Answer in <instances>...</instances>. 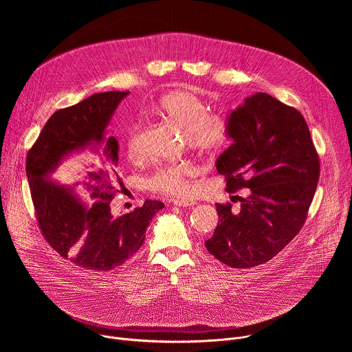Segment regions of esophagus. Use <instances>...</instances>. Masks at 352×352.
Instances as JSON below:
<instances>
[{
    "label": "esophagus",
    "mask_w": 352,
    "mask_h": 352,
    "mask_svg": "<svg viewBox=\"0 0 352 352\" xmlns=\"http://www.w3.org/2000/svg\"><path fill=\"white\" fill-rule=\"evenodd\" d=\"M173 205L174 206H179V208H192L196 204L193 202V200H188V199H174L173 200Z\"/></svg>",
    "instance_id": "1"
}]
</instances>
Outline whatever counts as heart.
<instances>
[{
    "instance_id": "b5f03b06",
    "label": "heart",
    "mask_w": 352,
    "mask_h": 352,
    "mask_svg": "<svg viewBox=\"0 0 352 352\" xmlns=\"http://www.w3.org/2000/svg\"><path fill=\"white\" fill-rule=\"evenodd\" d=\"M153 111L185 131L186 142L200 153L213 155L228 143L230 129L224 117L208 113L206 103L196 93L174 90L162 96ZM124 148L131 162L143 157L142 125L132 124L124 136ZM197 167L192 162L160 163L144 178L148 190L168 196H184L190 190V178Z\"/></svg>"
}]
</instances>
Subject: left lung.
<instances>
[{"mask_svg": "<svg viewBox=\"0 0 352 352\" xmlns=\"http://www.w3.org/2000/svg\"><path fill=\"white\" fill-rule=\"evenodd\" d=\"M234 143L216 167L241 209L216 204L219 223L205 245L209 254L235 269L272 261L304 227L320 175V162L305 118L267 93L246 97L228 117Z\"/></svg>", "mask_w": 352, "mask_h": 352, "instance_id": "1", "label": "left lung"}]
</instances>
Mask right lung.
I'll list each match as a JSON object with an SVG mask.
<instances>
[{
	"label": "right lung",
	"mask_w": 352,
	"mask_h": 352,
	"mask_svg": "<svg viewBox=\"0 0 352 352\" xmlns=\"http://www.w3.org/2000/svg\"><path fill=\"white\" fill-rule=\"evenodd\" d=\"M129 91L97 93L48 118L26 156V175L38 228L47 243L79 267L110 272L129 261L144 242L146 228L164 208L146 200L114 217L111 202L122 188L117 171L118 142L104 138L113 113ZM92 144L94 156L64 182L52 177L67 155Z\"/></svg>",
	"instance_id": "right-lung-1"
}]
</instances>
